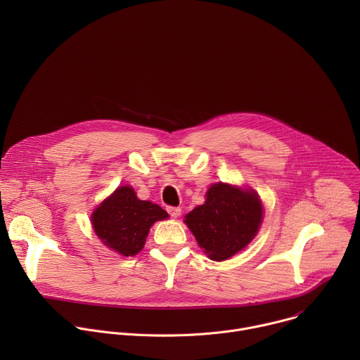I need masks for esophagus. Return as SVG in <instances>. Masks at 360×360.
<instances>
[{
	"label": "esophagus",
	"instance_id": "34e87169",
	"mask_svg": "<svg viewBox=\"0 0 360 360\" xmlns=\"http://www.w3.org/2000/svg\"><path fill=\"white\" fill-rule=\"evenodd\" d=\"M168 214L172 217V218H178L181 215V208H176V207H168L167 208Z\"/></svg>",
	"mask_w": 360,
	"mask_h": 360
}]
</instances>
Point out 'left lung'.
Returning a JSON list of instances; mask_svg holds the SVG:
<instances>
[{
    "label": "left lung",
    "mask_w": 360,
    "mask_h": 360,
    "mask_svg": "<svg viewBox=\"0 0 360 360\" xmlns=\"http://www.w3.org/2000/svg\"><path fill=\"white\" fill-rule=\"evenodd\" d=\"M262 215L255 191L218 182L208 189L205 203L185 217V224L212 261H226L256 236Z\"/></svg>",
    "instance_id": "1"
}]
</instances>
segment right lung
Returning a JSON list of instances; mask_svg holds the SVG:
<instances>
[{
  "mask_svg": "<svg viewBox=\"0 0 360 360\" xmlns=\"http://www.w3.org/2000/svg\"><path fill=\"white\" fill-rule=\"evenodd\" d=\"M169 215L160 205L138 199L134 188L120 186L91 215L96 236L122 256L136 255L150 226Z\"/></svg>",
  "mask_w": 360,
  "mask_h": 360,
  "instance_id": "obj_1",
  "label": "right lung"
}]
</instances>
